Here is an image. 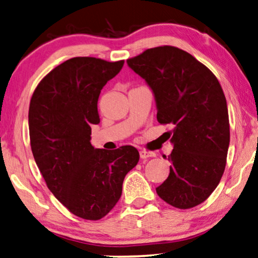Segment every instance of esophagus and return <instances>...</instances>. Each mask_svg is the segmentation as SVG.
<instances>
[{"instance_id": "1", "label": "esophagus", "mask_w": 258, "mask_h": 258, "mask_svg": "<svg viewBox=\"0 0 258 258\" xmlns=\"http://www.w3.org/2000/svg\"><path fill=\"white\" fill-rule=\"evenodd\" d=\"M155 156V154H154L153 152H147V151H140V157L141 159H147V157H154Z\"/></svg>"}]
</instances>
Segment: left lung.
I'll return each instance as SVG.
<instances>
[{"instance_id": "left-lung-1", "label": "left lung", "mask_w": 258, "mask_h": 258, "mask_svg": "<svg viewBox=\"0 0 258 258\" xmlns=\"http://www.w3.org/2000/svg\"><path fill=\"white\" fill-rule=\"evenodd\" d=\"M127 64L153 90L157 121L174 125L170 172L157 195L180 210L197 206L215 190L226 167L229 118L220 83L205 64L174 46L146 49Z\"/></svg>"}]
</instances>
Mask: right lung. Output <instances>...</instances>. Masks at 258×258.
Masks as SVG:
<instances>
[{"instance_id": "add662e5", "label": "right lung", "mask_w": 258, "mask_h": 258, "mask_svg": "<svg viewBox=\"0 0 258 258\" xmlns=\"http://www.w3.org/2000/svg\"><path fill=\"white\" fill-rule=\"evenodd\" d=\"M122 66L124 60L72 57L49 72L31 97L34 161L57 201L86 220H99L113 209L126 174L139 162L133 146L106 151L90 144L91 125L99 122V94Z\"/></svg>"}]
</instances>
